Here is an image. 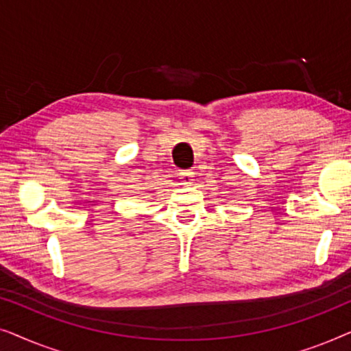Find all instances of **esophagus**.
<instances>
[{"label":"esophagus","mask_w":351,"mask_h":351,"mask_svg":"<svg viewBox=\"0 0 351 351\" xmlns=\"http://www.w3.org/2000/svg\"><path fill=\"white\" fill-rule=\"evenodd\" d=\"M179 179L182 185H191L195 180V172L193 171H180Z\"/></svg>","instance_id":"34e87169"}]
</instances>
